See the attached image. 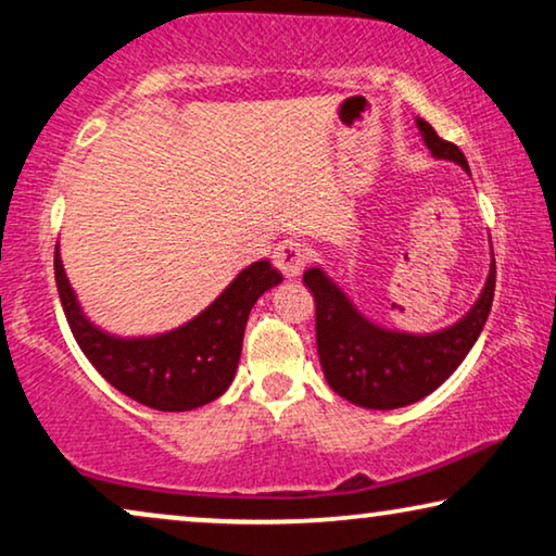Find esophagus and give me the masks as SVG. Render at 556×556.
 Here are the masks:
<instances>
[{
	"label": "esophagus",
	"mask_w": 556,
	"mask_h": 556,
	"mask_svg": "<svg viewBox=\"0 0 556 556\" xmlns=\"http://www.w3.org/2000/svg\"><path fill=\"white\" fill-rule=\"evenodd\" d=\"M273 263H276V268L283 273L286 278L299 276L303 265L308 263V248L295 238L283 240L276 250H273Z\"/></svg>",
	"instance_id": "obj_1"
}]
</instances>
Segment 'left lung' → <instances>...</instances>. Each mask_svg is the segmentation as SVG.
<instances>
[{
	"instance_id": "8db88e82",
	"label": "left lung",
	"mask_w": 556,
	"mask_h": 556,
	"mask_svg": "<svg viewBox=\"0 0 556 556\" xmlns=\"http://www.w3.org/2000/svg\"><path fill=\"white\" fill-rule=\"evenodd\" d=\"M417 128L432 156L451 159L468 172L466 156L455 143L440 139L428 121L417 118ZM303 283L316 301L318 359L331 390L359 407L394 409L428 397L473 349L491 314L496 263L491 261L476 306L451 329L435 333L387 331L369 324L318 268L303 273Z\"/></svg>"
}]
</instances>
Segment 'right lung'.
I'll list each match as a JSON object with an SVG mask.
<instances>
[{
  "mask_svg": "<svg viewBox=\"0 0 556 556\" xmlns=\"http://www.w3.org/2000/svg\"><path fill=\"white\" fill-rule=\"evenodd\" d=\"M283 276L268 261L248 265L192 321L151 339H118L88 321L55 250V283L80 352L105 382L141 405L185 413L217 400L238 369L250 308Z\"/></svg>",
  "mask_w": 556,
  "mask_h": 556,
  "instance_id": "1",
  "label": "right lung"
}]
</instances>
